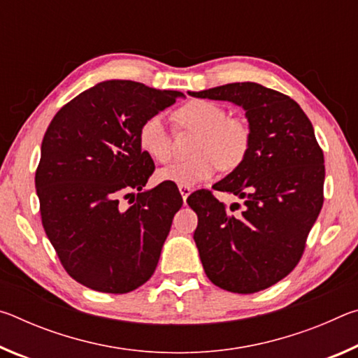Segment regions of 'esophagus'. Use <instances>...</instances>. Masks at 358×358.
Segmentation results:
<instances>
[{"mask_svg": "<svg viewBox=\"0 0 358 358\" xmlns=\"http://www.w3.org/2000/svg\"><path fill=\"white\" fill-rule=\"evenodd\" d=\"M178 191H180L181 197H183V201H185V203H186V199H187V196H189V194L192 192L191 186H183V185H180V186H178Z\"/></svg>", "mask_w": 358, "mask_h": 358, "instance_id": "1", "label": "esophagus"}]
</instances>
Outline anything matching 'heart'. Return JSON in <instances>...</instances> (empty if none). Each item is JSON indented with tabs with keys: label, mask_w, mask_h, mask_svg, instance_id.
Wrapping results in <instances>:
<instances>
[{
	"label": "heart",
	"mask_w": 358,
	"mask_h": 358,
	"mask_svg": "<svg viewBox=\"0 0 358 358\" xmlns=\"http://www.w3.org/2000/svg\"><path fill=\"white\" fill-rule=\"evenodd\" d=\"M181 126L199 132L196 159L175 162L157 172V180L194 186L210 180L217 169L232 171L248 156L251 129L243 120L229 118L226 108L211 101H191L177 110ZM138 145L151 159L166 164L172 157V141L162 115H151L138 128Z\"/></svg>",
	"instance_id": "b5f03b06"
}]
</instances>
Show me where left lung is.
<instances>
[{
	"mask_svg": "<svg viewBox=\"0 0 358 358\" xmlns=\"http://www.w3.org/2000/svg\"><path fill=\"white\" fill-rule=\"evenodd\" d=\"M189 94L246 112L248 156L213 186L243 199V211L230 213L208 189L191 194L187 203L199 217L194 241L208 280L229 292H259L286 278L303 256L324 203L322 148L300 106L275 90L241 82Z\"/></svg>",
	"mask_w": 358,
	"mask_h": 358,
	"instance_id": "1",
	"label": "left lung"
}]
</instances>
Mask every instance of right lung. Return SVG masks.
Segmentation results:
<instances>
[{
    "label": "right lung",
    "mask_w": 358,
    "mask_h": 358,
    "mask_svg": "<svg viewBox=\"0 0 358 358\" xmlns=\"http://www.w3.org/2000/svg\"><path fill=\"white\" fill-rule=\"evenodd\" d=\"M183 96L107 80L76 96L48 124L34 178L42 226L64 270L83 286L126 294L155 273L183 199L172 183L143 191L155 164L137 134Z\"/></svg>",
    "instance_id": "obj_1"
}]
</instances>
